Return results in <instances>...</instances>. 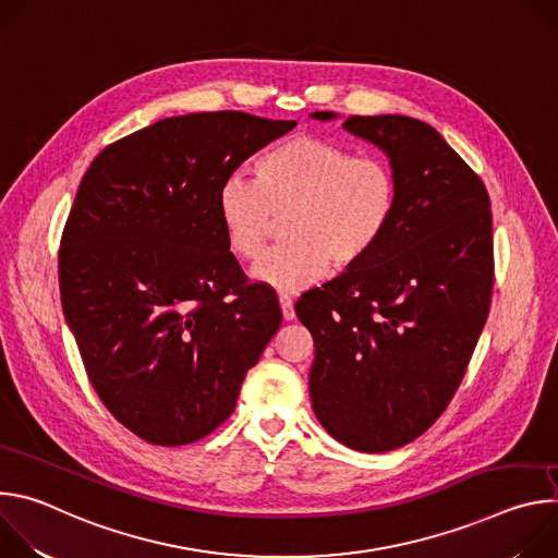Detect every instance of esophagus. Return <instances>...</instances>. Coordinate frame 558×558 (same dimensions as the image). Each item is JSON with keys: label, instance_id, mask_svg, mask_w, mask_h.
<instances>
[{"label": "esophagus", "instance_id": "34e87169", "mask_svg": "<svg viewBox=\"0 0 558 558\" xmlns=\"http://www.w3.org/2000/svg\"><path fill=\"white\" fill-rule=\"evenodd\" d=\"M280 306H282V315H284V320L289 323V320H293L295 317V308H293V300H291V295H287V293H280Z\"/></svg>", "mask_w": 558, "mask_h": 558}]
</instances>
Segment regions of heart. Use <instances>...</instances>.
Segmentation results:
<instances>
[{
  "label": "heart",
  "instance_id": "b5f03b06",
  "mask_svg": "<svg viewBox=\"0 0 558 558\" xmlns=\"http://www.w3.org/2000/svg\"><path fill=\"white\" fill-rule=\"evenodd\" d=\"M400 205V181L388 158L353 154L315 134H295L256 163V179L227 177L216 209L229 252L256 260L284 214L287 241L254 269V278L284 293L320 280L329 260L347 269L381 241Z\"/></svg>",
  "mask_w": 558,
  "mask_h": 558
}]
</instances>
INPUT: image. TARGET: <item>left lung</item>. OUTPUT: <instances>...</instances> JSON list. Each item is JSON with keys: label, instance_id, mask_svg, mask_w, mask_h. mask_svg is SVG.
<instances>
[{"label": "left lung", "instance_id": "8db88e82", "mask_svg": "<svg viewBox=\"0 0 558 558\" xmlns=\"http://www.w3.org/2000/svg\"><path fill=\"white\" fill-rule=\"evenodd\" d=\"M331 119V112H315ZM379 145L400 205L375 250L295 302L311 331L313 411L360 452L402 448L448 409L490 313L493 211L484 181L424 121L349 117Z\"/></svg>", "mask_w": 558, "mask_h": 558}]
</instances>
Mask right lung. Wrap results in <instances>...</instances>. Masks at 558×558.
Masks as SVG:
<instances>
[{
  "mask_svg": "<svg viewBox=\"0 0 558 558\" xmlns=\"http://www.w3.org/2000/svg\"><path fill=\"white\" fill-rule=\"evenodd\" d=\"M295 121L238 110L156 121L104 147L76 190L59 291L88 379L136 437L183 446L235 409L282 323L216 209L220 183Z\"/></svg>",
  "mask_w": 558,
  "mask_h": 558,
  "instance_id": "obj_1",
  "label": "right lung"
}]
</instances>
